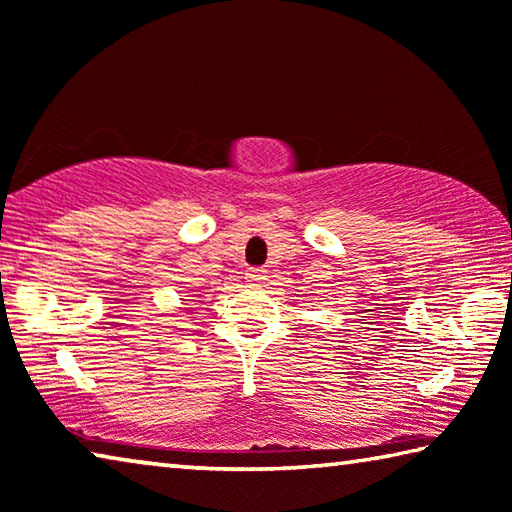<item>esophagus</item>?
<instances>
[{"label":"esophagus","mask_w":512,"mask_h":512,"mask_svg":"<svg viewBox=\"0 0 512 512\" xmlns=\"http://www.w3.org/2000/svg\"><path fill=\"white\" fill-rule=\"evenodd\" d=\"M265 276H267V272H265V270H249L245 279H247L249 283L258 285V283H263V281H265Z\"/></svg>","instance_id":"1"}]
</instances>
